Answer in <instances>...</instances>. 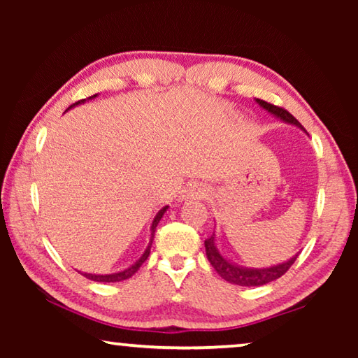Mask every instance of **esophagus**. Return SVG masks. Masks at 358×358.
I'll list each match as a JSON object with an SVG mask.
<instances>
[{"label":"esophagus","mask_w":358,"mask_h":358,"mask_svg":"<svg viewBox=\"0 0 358 358\" xmlns=\"http://www.w3.org/2000/svg\"><path fill=\"white\" fill-rule=\"evenodd\" d=\"M186 196L192 197V199H203L207 196V189L201 185H192L186 189Z\"/></svg>","instance_id":"34e87169"}]
</instances>
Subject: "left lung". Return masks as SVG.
Segmentation results:
<instances>
[{"label":"left lung","mask_w":358,"mask_h":358,"mask_svg":"<svg viewBox=\"0 0 358 358\" xmlns=\"http://www.w3.org/2000/svg\"><path fill=\"white\" fill-rule=\"evenodd\" d=\"M257 102L265 108V110H268L270 113L276 115L278 118L286 121V123L299 126V128L303 129L300 121L296 120L294 115H290L286 108L275 106V104H270V102L262 101V99H257ZM205 251H207L208 262L216 270L217 275L224 278V280L229 282L238 284V286H248V287L264 286V284H268L271 281L278 280V278H281L284 273H286V271L290 268V266H292V264L296 260V257H299V254H296L295 257L287 260V262L270 266V268H245V266H237V265L230 264L229 260L224 259L221 254L217 252L216 246H215V234L205 240Z\"/></svg>","instance_id":"1"}]
</instances>
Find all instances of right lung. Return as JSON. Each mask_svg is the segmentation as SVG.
<instances>
[{"mask_svg": "<svg viewBox=\"0 0 358 358\" xmlns=\"http://www.w3.org/2000/svg\"><path fill=\"white\" fill-rule=\"evenodd\" d=\"M96 96V94H94ZM93 96V98H94ZM90 99V98H88ZM85 99H82V101H77L76 104H72V106H77V104H80V102H83ZM71 106V107H72ZM69 107V108H71ZM166 210H167V207H164L162 208L159 213L156 215V217H155V221H153V226H151V240H150V245H148V248H147V251H145L143 254H142V257L137 260V262L134 264V265H131L129 268H126V270H123V271H118V273H112V275H92V273H82L85 278H88V280H92V281H98V282H117V281H123V280H128V278H131L132 275L136 273V271L141 268V265L145 262V260L148 259V256H150V248H151V243H153V237H155V230H156V226H157V222L161 221V217H162V215L166 213Z\"/></svg>", "mask_w": 358, "mask_h": 358, "instance_id": "add662e5", "label": "right lung"}]
</instances>
